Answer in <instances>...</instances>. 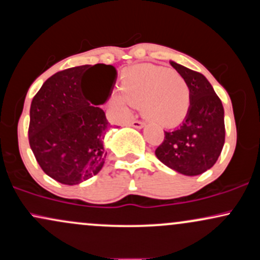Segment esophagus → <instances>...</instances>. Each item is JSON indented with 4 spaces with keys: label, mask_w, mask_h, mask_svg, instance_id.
<instances>
[{
    "label": "esophagus",
    "mask_w": 260,
    "mask_h": 260,
    "mask_svg": "<svg viewBox=\"0 0 260 260\" xmlns=\"http://www.w3.org/2000/svg\"><path fill=\"white\" fill-rule=\"evenodd\" d=\"M131 126L137 128V129H142L143 127H144V122L142 121H133L132 123H131Z\"/></svg>",
    "instance_id": "esophagus-1"
}]
</instances>
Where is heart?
<instances>
[{
	"mask_svg": "<svg viewBox=\"0 0 260 260\" xmlns=\"http://www.w3.org/2000/svg\"><path fill=\"white\" fill-rule=\"evenodd\" d=\"M111 101L123 115H128L133 106H142L145 118L160 127L171 128L186 120L190 109V90L176 71L142 63L123 74L121 91L116 92Z\"/></svg>",
	"mask_w": 260,
	"mask_h": 260,
	"instance_id": "b5f03b06",
	"label": "heart"
}]
</instances>
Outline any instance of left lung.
I'll return each instance as SVG.
<instances>
[{"label":"left lung","mask_w":260,"mask_h":260,"mask_svg":"<svg viewBox=\"0 0 260 260\" xmlns=\"http://www.w3.org/2000/svg\"><path fill=\"white\" fill-rule=\"evenodd\" d=\"M190 90V109L178 128L165 132L155 155L178 174L197 176L211 169L225 143L221 100L202 73L170 61Z\"/></svg>","instance_id":"left-lung-1"}]
</instances>
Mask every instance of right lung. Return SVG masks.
<instances>
[{
    "label": "right lung",
    "instance_id": "1",
    "mask_svg": "<svg viewBox=\"0 0 260 260\" xmlns=\"http://www.w3.org/2000/svg\"><path fill=\"white\" fill-rule=\"evenodd\" d=\"M90 69L101 80L86 95L82 77ZM116 79L111 64L78 66L50 77L32 99L29 144L43 171L59 183L79 184L103 169L110 123L98 105L109 99Z\"/></svg>",
    "mask_w": 260,
    "mask_h": 260
}]
</instances>
